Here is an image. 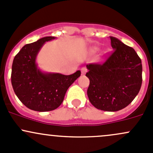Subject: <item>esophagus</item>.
Returning <instances> with one entry per match:
<instances>
[{"label":"esophagus","mask_w":153,"mask_h":153,"mask_svg":"<svg viewBox=\"0 0 153 153\" xmlns=\"http://www.w3.org/2000/svg\"><path fill=\"white\" fill-rule=\"evenodd\" d=\"M81 70L82 75H85V74L86 73V72H87V69H86V67H82Z\"/></svg>","instance_id":"esophagus-1"}]
</instances>
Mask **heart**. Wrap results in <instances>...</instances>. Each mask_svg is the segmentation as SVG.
<instances>
[{"instance_id": "b5f03b06", "label": "heart", "mask_w": 153, "mask_h": 153, "mask_svg": "<svg viewBox=\"0 0 153 153\" xmlns=\"http://www.w3.org/2000/svg\"><path fill=\"white\" fill-rule=\"evenodd\" d=\"M95 50H96V49H95Z\"/></svg>"}]
</instances>
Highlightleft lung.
<instances>
[{
    "instance_id": "left-lung-1",
    "label": "left lung",
    "mask_w": 153,
    "mask_h": 153,
    "mask_svg": "<svg viewBox=\"0 0 153 153\" xmlns=\"http://www.w3.org/2000/svg\"><path fill=\"white\" fill-rule=\"evenodd\" d=\"M114 51L102 64L86 65L90 81L87 95L96 108L117 111L136 97L142 83L141 60L133 48L109 36Z\"/></svg>"
}]
</instances>
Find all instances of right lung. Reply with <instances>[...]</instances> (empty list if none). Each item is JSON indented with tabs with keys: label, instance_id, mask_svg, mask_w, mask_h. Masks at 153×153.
Returning <instances> with one entry per match:
<instances>
[{
	"label": "right lung",
	"instance_id": "1",
	"mask_svg": "<svg viewBox=\"0 0 153 153\" xmlns=\"http://www.w3.org/2000/svg\"><path fill=\"white\" fill-rule=\"evenodd\" d=\"M56 39L45 36L23 46L13 60L12 85L14 93L27 108L36 111H50L64 100L67 89L79 78L78 70L70 75L42 71L36 57L46 42Z\"/></svg>",
	"mask_w": 153,
	"mask_h": 153
}]
</instances>
